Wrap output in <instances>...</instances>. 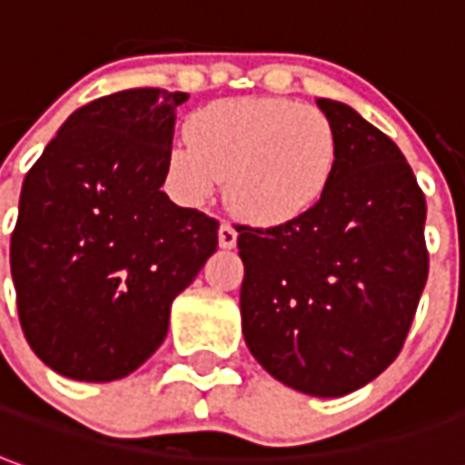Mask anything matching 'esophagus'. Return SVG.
<instances>
[{
	"mask_svg": "<svg viewBox=\"0 0 465 465\" xmlns=\"http://www.w3.org/2000/svg\"><path fill=\"white\" fill-rule=\"evenodd\" d=\"M217 238H220V248H235V242H238V230L230 225V223H223L220 230H217Z\"/></svg>",
	"mask_w": 465,
	"mask_h": 465,
	"instance_id": "1",
	"label": "esophagus"
}]
</instances>
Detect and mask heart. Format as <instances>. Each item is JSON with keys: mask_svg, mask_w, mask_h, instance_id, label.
<instances>
[{"mask_svg": "<svg viewBox=\"0 0 465 465\" xmlns=\"http://www.w3.org/2000/svg\"><path fill=\"white\" fill-rule=\"evenodd\" d=\"M336 159L339 136L322 108L286 98H230L192 114L187 139L166 153V182L182 202L202 204L227 177L232 213L273 227L324 200Z\"/></svg>", "mask_w": 465, "mask_h": 465, "instance_id": "1", "label": "heart"}]
</instances>
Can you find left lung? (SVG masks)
<instances>
[{
	"mask_svg": "<svg viewBox=\"0 0 465 465\" xmlns=\"http://www.w3.org/2000/svg\"><path fill=\"white\" fill-rule=\"evenodd\" d=\"M339 136L324 200L293 223L238 225L242 334L283 385L341 398L395 361L428 281L425 197L398 143L316 101Z\"/></svg>",
	"mask_w": 465,
	"mask_h": 465,
	"instance_id": "obj_1",
	"label": "left lung"
}]
</instances>
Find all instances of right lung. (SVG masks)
I'll return each mask as SVG.
<instances>
[{
	"instance_id": "obj_1",
	"label": "right lung",
	"mask_w": 465,
	"mask_h": 465,
	"mask_svg": "<svg viewBox=\"0 0 465 465\" xmlns=\"http://www.w3.org/2000/svg\"><path fill=\"white\" fill-rule=\"evenodd\" d=\"M187 93L118 91L78 108L19 194L9 263L22 331L70 380H121L164 341L169 309L220 223L162 192Z\"/></svg>"
}]
</instances>
